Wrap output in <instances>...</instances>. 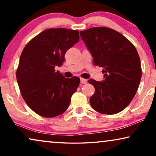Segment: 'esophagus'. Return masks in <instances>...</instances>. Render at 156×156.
Instances as JSON below:
<instances>
[{"label": "esophagus", "mask_w": 156, "mask_h": 156, "mask_svg": "<svg viewBox=\"0 0 156 156\" xmlns=\"http://www.w3.org/2000/svg\"><path fill=\"white\" fill-rule=\"evenodd\" d=\"M80 82L82 84H86L87 83V80H85V79H83V78H81L80 79Z\"/></svg>", "instance_id": "34e87169"}]
</instances>
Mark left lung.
<instances>
[{"label":"left lung","instance_id":"left-lung-1","mask_svg":"<svg viewBox=\"0 0 156 156\" xmlns=\"http://www.w3.org/2000/svg\"><path fill=\"white\" fill-rule=\"evenodd\" d=\"M92 55L93 63L103 67L104 80L88 82L95 88L90 104L97 112L115 114L131 103L141 79L140 60L133 44L122 34L105 27L80 31Z\"/></svg>","mask_w":156,"mask_h":156}]
</instances>
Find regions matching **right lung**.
<instances>
[{"mask_svg": "<svg viewBox=\"0 0 156 156\" xmlns=\"http://www.w3.org/2000/svg\"><path fill=\"white\" fill-rule=\"evenodd\" d=\"M80 40L77 30L50 28L32 39L21 53L16 78L27 106L40 116L52 118L69 107L80 84L79 77L65 78L55 67Z\"/></svg>", "mask_w": 156, "mask_h": 156, "instance_id": "right-lung-1", "label": "right lung"}]
</instances>
